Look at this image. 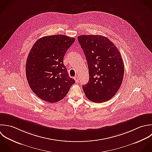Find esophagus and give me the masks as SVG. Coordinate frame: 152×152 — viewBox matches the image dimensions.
Returning a JSON list of instances; mask_svg holds the SVG:
<instances>
[{
	"label": "esophagus",
	"mask_w": 152,
	"mask_h": 152,
	"mask_svg": "<svg viewBox=\"0 0 152 152\" xmlns=\"http://www.w3.org/2000/svg\"><path fill=\"white\" fill-rule=\"evenodd\" d=\"M74 79L75 80V81H76V83H77V82H79V77H78V76H75V77H74Z\"/></svg>",
	"instance_id": "1"
}]
</instances>
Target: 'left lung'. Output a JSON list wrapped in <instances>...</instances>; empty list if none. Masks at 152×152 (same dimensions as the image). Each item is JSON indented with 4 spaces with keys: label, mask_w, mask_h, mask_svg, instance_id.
Returning <instances> with one entry per match:
<instances>
[{
    "label": "left lung",
    "mask_w": 152,
    "mask_h": 152,
    "mask_svg": "<svg viewBox=\"0 0 152 152\" xmlns=\"http://www.w3.org/2000/svg\"><path fill=\"white\" fill-rule=\"evenodd\" d=\"M89 68V80L82 88L91 101L101 103L111 99L122 83L124 67L121 54L111 41L99 35L77 37Z\"/></svg>",
    "instance_id": "obj_1"
}]
</instances>
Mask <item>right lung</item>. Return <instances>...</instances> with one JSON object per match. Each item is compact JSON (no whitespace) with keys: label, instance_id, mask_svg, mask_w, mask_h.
I'll use <instances>...</instances> for the list:
<instances>
[{"label":"right lung","instance_id":"add662e5","mask_svg":"<svg viewBox=\"0 0 152 152\" xmlns=\"http://www.w3.org/2000/svg\"><path fill=\"white\" fill-rule=\"evenodd\" d=\"M75 38L63 35L45 36L33 45L27 57L26 76L40 99L54 103L63 99L75 80L70 77L63 58Z\"/></svg>","mask_w":152,"mask_h":152}]
</instances>
